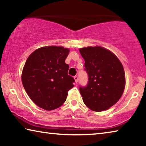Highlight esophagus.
Masks as SVG:
<instances>
[{
  "mask_svg": "<svg viewBox=\"0 0 146 146\" xmlns=\"http://www.w3.org/2000/svg\"><path fill=\"white\" fill-rule=\"evenodd\" d=\"M74 79H75V82H76V83L78 82V76H74Z\"/></svg>",
  "mask_w": 146,
  "mask_h": 146,
  "instance_id": "1",
  "label": "esophagus"
}]
</instances>
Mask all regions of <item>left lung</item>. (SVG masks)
Instances as JSON below:
<instances>
[{"label": "left lung", "instance_id": "left-lung-1", "mask_svg": "<svg viewBox=\"0 0 146 146\" xmlns=\"http://www.w3.org/2000/svg\"><path fill=\"white\" fill-rule=\"evenodd\" d=\"M85 60L88 84L79 90L85 104L94 111L108 110L122 97L125 88V73L114 53L100 46L79 49Z\"/></svg>", "mask_w": 146, "mask_h": 146}]
</instances>
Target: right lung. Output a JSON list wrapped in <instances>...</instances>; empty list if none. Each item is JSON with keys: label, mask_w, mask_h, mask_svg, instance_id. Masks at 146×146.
<instances>
[{"label": "right lung", "mask_w": 146, "mask_h": 146, "mask_svg": "<svg viewBox=\"0 0 146 146\" xmlns=\"http://www.w3.org/2000/svg\"><path fill=\"white\" fill-rule=\"evenodd\" d=\"M70 50L62 46H45L28 56L22 73V82L31 100L45 110H55L65 102L74 78L66 64Z\"/></svg>", "instance_id": "1"}]
</instances>
